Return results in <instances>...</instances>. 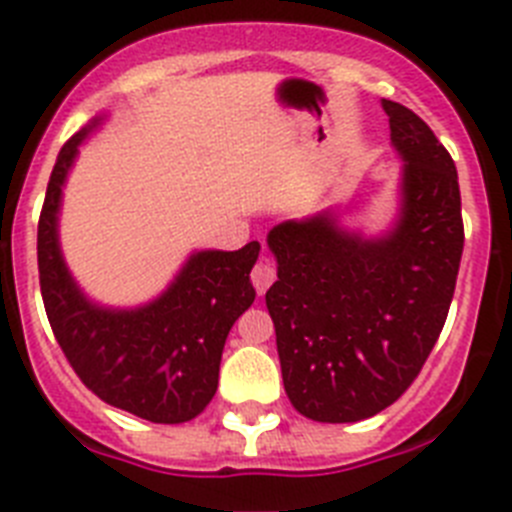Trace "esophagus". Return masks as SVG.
Returning a JSON list of instances; mask_svg holds the SVG:
<instances>
[{"mask_svg": "<svg viewBox=\"0 0 512 512\" xmlns=\"http://www.w3.org/2000/svg\"><path fill=\"white\" fill-rule=\"evenodd\" d=\"M274 279H277V269H274V264H271L269 259H261L259 264L253 266L251 282H253V287H256V292H259V295H264L266 289L271 287V282H274Z\"/></svg>", "mask_w": 512, "mask_h": 512, "instance_id": "obj_1", "label": "esophagus"}]
</instances>
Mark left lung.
<instances>
[{
	"mask_svg": "<svg viewBox=\"0 0 512 512\" xmlns=\"http://www.w3.org/2000/svg\"><path fill=\"white\" fill-rule=\"evenodd\" d=\"M382 107L402 161L387 230L366 235L325 210L266 235L284 390L318 423L372 418L408 390L446 323L464 251L449 151L413 110L390 99Z\"/></svg>",
	"mask_w": 512,
	"mask_h": 512,
	"instance_id": "obj_1",
	"label": "left lung"
}]
</instances>
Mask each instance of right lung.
Segmentation results:
<instances>
[{
  "label": "right lung",
  "mask_w": 512,
  "mask_h": 512,
  "mask_svg": "<svg viewBox=\"0 0 512 512\" xmlns=\"http://www.w3.org/2000/svg\"><path fill=\"white\" fill-rule=\"evenodd\" d=\"M97 115L61 148L38 223L43 305L58 346L104 402L151 423H187L215 397L225 338L256 300L259 241L238 251H192L169 287L135 307H110L79 287L58 238L63 187Z\"/></svg>",
  "instance_id": "obj_1"
}]
</instances>
